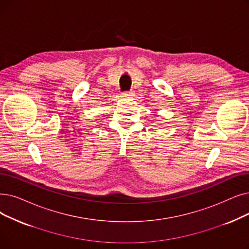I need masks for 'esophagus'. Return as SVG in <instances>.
<instances>
[{
  "label": "esophagus",
  "mask_w": 249,
  "mask_h": 249,
  "mask_svg": "<svg viewBox=\"0 0 249 249\" xmlns=\"http://www.w3.org/2000/svg\"><path fill=\"white\" fill-rule=\"evenodd\" d=\"M122 95L124 96V98H130V96L133 95V93H132V91H126V92H123Z\"/></svg>",
  "instance_id": "obj_1"
}]
</instances>
